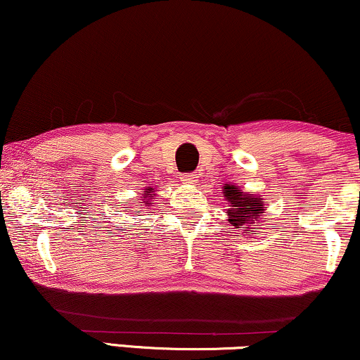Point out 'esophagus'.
Listing matches in <instances>:
<instances>
[{
    "mask_svg": "<svg viewBox=\"0 0 360 360\" xmlns=\"http://www.w3.org/2000/svg\"><path fill=\"white\" fill-rule=\"evenodd\" d=\"M180 180L184 181V184L193 185V184H197V181H198V176H197V174H184L180 176Z\"/></svg>",
    "mask_w": 360,
    "mask_h": 360,
    "instance_id": "esophagus-1",
    "label": "esophagus"
}]
</instances>
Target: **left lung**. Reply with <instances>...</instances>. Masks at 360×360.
Returning a JSON list of instances; mask_svg holds the SVG:
<instances>
[{"instance_id":"8db88e82","label":"left lung","mask_w":360,"mask_h":360,"mask_svg":"<svg viewBox=\"0 0 360 360\" xmlns=\"http://www.w3.org/2000/svg\"><path fill=\"white\" fill-rule=\"evenodd\" d=\"M228 202H230V208H228V221L235 228L250 226L251 230H259V214L264 213V207L259 198L250 197V195L243 193L236 186L226 185L223 190ZM255 228L253 229L252 226Z\"/></svg>"}]
</instances>
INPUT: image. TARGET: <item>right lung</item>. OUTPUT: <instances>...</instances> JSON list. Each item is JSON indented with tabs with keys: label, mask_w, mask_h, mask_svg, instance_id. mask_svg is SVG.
I'll return each instance as SVG.
<instances>
[{
	"label": "right lung",
	"mask_w": 360,
	"mask_h": 360,
	"mask_svg": "<svg viewBox=\"0 0 360 360\" xmlns=\"http://www.w3.org/2000/svg\"><path fill=\"white\" fill-rule=\"evenodd\" d=\"M150 193H152V188H148V191H146V197H148Z\"/></svg>",
	"instance_id": "obj_1"
}]
</instances>
